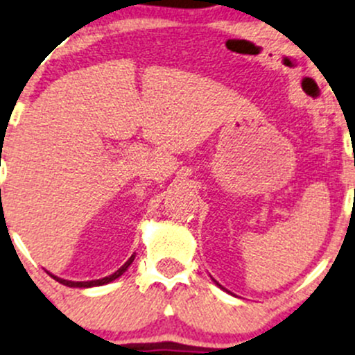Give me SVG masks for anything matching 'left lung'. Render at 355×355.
<instances>
[{"label": "left lung", "mask_w": 355, "mask_h": 355, "mask_svg": "<svg viewBox=\"0 0 355 355\" xmlns=\"http://www.w3.org/2000/svg\"><path fill=\"white\" fill-rule=\"evenodd\" d=\"M212 281H214V279H212ZM214 282H216V281H214ZM216 284H218L219 287H221V284H219V282H216ZM221 289H223V287H221Z\"/></svg>", "instance_id": "left-lung-1"}]
</instances>
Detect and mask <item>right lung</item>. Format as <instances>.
I'll list each match as a JSON object with an SVG mask.
<instances>
[{
	"instance_id": "1",
	"label": "right lung",
	"mask_w": 355,
	"mask_h": 355,
	"mask_svg": "<svg viewBox=\"0 0 355 355\" xmlns=\"http://www.w3.org/2000/svg\"><path fill=\"white\" fill-rule=\"evenodd\" d=\"M134 257H136V255H130V259L128 260V262H125L124 266H122L121 268H119V270H115L114 274L107 275V277H103V279H96V281H83V282H74V281H66V279H59V277H55V275H52V277H54L55 281H58V282H61L62 286H68V287H95V286H105V284H109V282L115 281V279H119V277H121V275L124 274L125 270H128L130 263L134 262Z\"/></svg>"
}]
</instances>
